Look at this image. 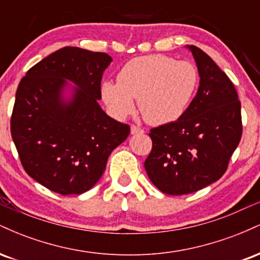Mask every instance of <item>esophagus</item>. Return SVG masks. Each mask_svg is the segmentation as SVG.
I'll return each mask as SVG.
<instances>
[{"label": "esophagus", "mask_w": 260, "mask_h": 260, "mask_svg": "<svg viewBox=\"0 0 260 260\" xmlns=\"http://www.w3.org/2000/svg\"><path fill=\"white\" fill-rule=\"evenodd\" d=\"M143 132H144V131H143L142 128H139L137 126L131 127V133H132V134H138V133H143Z\"/></svg>", "instance_id": "1"}]
</instances>
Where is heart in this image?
Here are the masks:
<instances>
[{
	"instance_id": "b5f03b06",
	"label": "heart",
	"mask_w": 260,
	"mask_h": 260,
	"mask_svg": "<svg viewBox=\"0 0 260 260\" xmlns=\"http://www.w3.org/2000/svg\"><path fill=\"white\" fill-rule=\"evenodd\" d=\"M199 71L190 61H176L166 55L131 59L118 73V82L106 80L101 95L110 111L123 118L134 109L153 126L172 123L186 113L199 86Z\"/></svg>"
}]
</instances>
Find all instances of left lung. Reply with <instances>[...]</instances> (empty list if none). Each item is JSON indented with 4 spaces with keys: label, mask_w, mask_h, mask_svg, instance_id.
<instances>
[{
    "label": "left lung",
    "mask_w": 260,
    "mask_h": 260,
    "mask_svg": "<svg viewBox=\"0 0 260 260\" xmlns=\"http://www.w3.org/2000/svg\"><path fill=\"white\" fill-rule=\"evenodd\" d=\"M199 71V88L180 120L153 128L148 177L170 196L197 192L219 180L242 136L235 85L204 51L187 45Z\"/></svg>",
    "instance_id": "obj_1"
}]
</instances>
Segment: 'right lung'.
<instances>
[{"mask_svg": "<svg viewBox=\"0 0 260 260\" xmlns=\"http://www.w3.org/2000/svg\"><path fill=\"white\" fill-rule=\"evenodd\" d=\"M111 62L107 53L66 46L32 66L18 85L12 138L26 174L52 192L90 189L131 132L99 105Z\"/></svg>", "mask_w": 260, "mask_h": 260, "instance_id": "1", "label": "right lung"}]
</instances>
